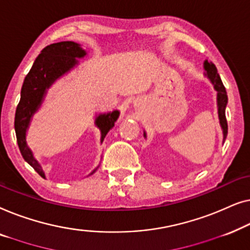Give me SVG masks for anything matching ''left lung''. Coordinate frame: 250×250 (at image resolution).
Masks as SVG:
<instances>
[{
    "mask_svg": "<svg viewBox=\"0 0 250 250\" xmlns=\"http://www.w3.org/2000/svg\"><path fill=\"white\" fill-rule=\"evenodd\" d=\"M204 69H205V72H204V76L206 77L207 79L212 83L214 86V89L217 91V114H219V120H220V125L222 128L223 132V143L227 138L228 135V122L226 118V107L228 104V95L226 87L223 86L222 80H221V77L219 73H217V69L214 63L207 61L205 60L204 61ZM144 137L146 138V132L144 131Z\"/></svg>",
    "mask_w": 250,
    "mask_h": 250,
    "instance_id": "1",
    "label": "left lung"
}]
</instances>
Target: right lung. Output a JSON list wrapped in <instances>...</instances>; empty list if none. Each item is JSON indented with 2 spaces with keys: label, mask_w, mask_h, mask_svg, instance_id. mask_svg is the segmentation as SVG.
<instances>
[{
  "label": "right lung",
  "mask_w": 250,
  "mask_h": 250,
  "mask_svg": "<svg viewBox=\"0 0 250 250\" xmlns=\"http://www.w3.org/2000/svg\"><path fill=\"white\" fill-rule=\"evenodd\" d=\"M87 52L82 45L66 41L51 44L43 48L35 60L30 71L23 80L20 102L17 106L15 117V130L17 142L23 160L34 167L42 178H46L40 162L35 159L33 150L27 145V130L29 128L34 114L40 110L47 90L51 86L79 64L78 59H83ZM120 111L114 110L108 113H100L95 118V125L101 130V144L105 136L114 126ZM100 165L89 175L96 172Z\"/></svg>",
  "instance_id": "obj_1"
}]
</instances>
